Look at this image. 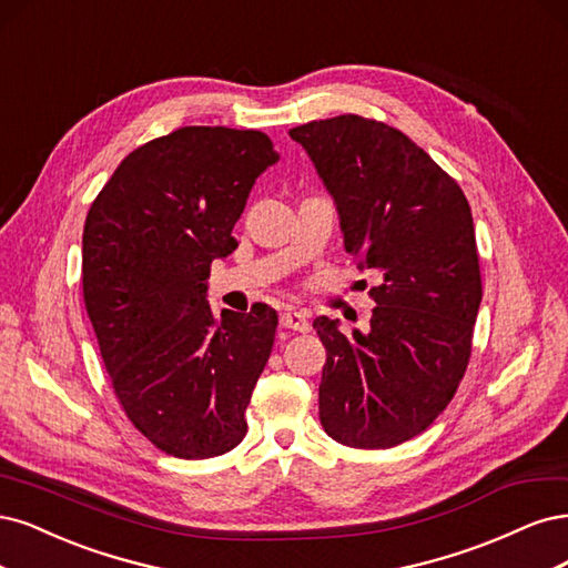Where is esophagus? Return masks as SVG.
<instances>
[{"label":"esophagus","mask_w":568,"mask_h":568,"mask_svg":"<svg viewBox=\"0 0 568 568\" xmlns=\"http://www.w3.org/2000/svg\"><path fill=\"white\" fill-rule=\"evenodd\" d=\"M281 325L285 327V331H295V333H308V318L304 314H300V311H283L281 314Z\"/></svg>","instance_id":"obj_1"}]
</instances>
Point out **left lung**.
Here are the masks:
<instances>
[{
	"label": "left lung",
	"mask_w": 568,
	"mask_h": 568,
	"mask_svg": "<svg viewBox=\"0 0 568 568\" xmlns=\"http://www.w3.org/2000/svg\"><path fill=\"white\" fill-rule=\"evenodd\" d=\"M331 193L344 250L371 271L365 333L318 316L321 425L352 448H392L425 432L460 384L481 276L460 186L394 126L339 115L290 130Z\"/></svg>",
	"instance_id": "obj_1"
}]
</instances>
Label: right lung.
Returning a JSON list of instances; mask_svg holds the SVG:
<instances>
[{"mask_svg": "<svg viewBox=\"0 0 568 568\" xmlns=\"http://www.w3.org/2000/svg\"><path fill=\"white\" fill-rule=\"evenodd\" d=\"M278 160L262 132L181 126L126 155L87 214L82 290L105 371L136 429L184 460L229 453L247 432L278 314L257 304L216 321L207 278Z\"/></svg>", "mask_w": 568, "mask_h": 568, "instance_id": "1", "label": "right lung"}]
</instances>
